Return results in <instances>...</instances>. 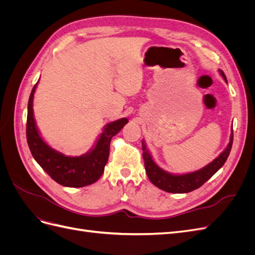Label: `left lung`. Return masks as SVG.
Segmentation results:
<instances>
[{
	"label": "left lung",
	"mask_w": 255,
	"mask_h": 255,
	"mask_svg": "<svg viewBox=\"0 0 255 255\" xmlns=\"http://www.w3.org/2000/svg\"><path fill=\"white\" fill-rule=\"evenodd\" d=\"M220 74L228 83L227 76L223 73V71L220 70ZM232 144L233 130L232 134H231L230 142L226 150L223 151L217 158H215L211 164H208L204 168L200 169V170L195 172L182 175H174L164 171L163 169L159 168L155 163H154V160L152 159L150 153L144 144V141H142L141 148L143 151L142 157L144 161L145 173L148 175L149 180L152 182V184L155 185L156 187L167 192H172V194H186V192H190L199 187H201L206 181L210 180L211 177L225 165L229 157L231 149H232Z\"/></svg>",
	"instance_id": "left-lung-1"
}]
</instances>
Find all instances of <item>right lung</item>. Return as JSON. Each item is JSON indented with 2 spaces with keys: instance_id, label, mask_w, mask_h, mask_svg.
I'll return each instance as SVG.
<instances>
[{
  "instance_id": "1",
  "label": "right lung",
  "mask_w": 255,
  "mask_h": 255,
  "mask_svg": "<svg viewBox=\"0 0 255 255\" xmlns=\"http://www.w3.org/2000/svg\"><path fill=\"white\" fill-rule=\"evenodd\" d=\"M37 84L32 89L27 105L26 139L33 157L43 170L58 184L66 187H84L97 182L104 172L109 160L112 138L119 133L128 120L122 118L109 123L95 148L81 156H66L45 143L35 125L33 99Z\"/></svg>"
}]
</instances>
